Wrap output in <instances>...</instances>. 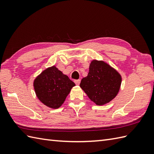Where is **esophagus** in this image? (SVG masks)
<instances>
[{
  "label": "esophagus",
  "instance_id": "34e87169",
  "mask_svg": "<svg viewBox=\"0 0 154 154\" xmlns=\"http://www.w3.org/2000/svg\"><path fill=\"white\" fill-rule=\"evenodd\" d=\"M75 83L77 85H79L80 84V82H81V80L80 79H77V80H75L74 81Z\"/></svg>",
  "mask_w": 154,
  "mask_h": 154
}]
</instances>
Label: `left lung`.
<instances>
[{
	"mask_svg": "<svg viewBox=\"0 0 154 154\" xmlns=\"http://www.w3.org/2000/svg\"><path fill=\"white\" fill-rule=\"evenodd\" d=\"M121 82V75L110 65L103 61L93 60L80 87L97 105H103L117 95Z\"/></svg>",
	"mask_w": 154,
	"mask_h": 154,
	"instance_id": "left-lung-1",
	"label": "left lung"
}]
</instances>
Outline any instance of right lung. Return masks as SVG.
Instances as JSON below:
<instances>
[{
    "instance_id": "add662e5",
    "label": "right lung",
    "mask_w": 154,
    "mask_h": 154,
    "mask_svg": "<svg viewBox=\"0 0 154 154\" xmlns=\"http://www.w3.org/2000/svg\"><path fill=\"white\" fill-rule=\"evenodd\" d=\"M74 86L73 81L55 66L42 71L34 81L38 99L51 109L60 108Z\"/></svg>"
}]
</instances>
